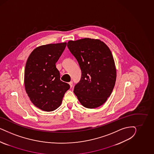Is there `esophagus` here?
<instances>
[{
  "label": "esophagus",
  "mask_w": 154,
  "mask_h": 154,
  "mask_svg": "<svg viewBox=\"0 0 154 154\" xmlns=\"http://www.w3.org/2000/svg\"><path fill=\"white\" fill-rule=\"evenodd\" d=\"M69 85H70V88H72V86H73V82L70 81V82H69Z\"/></svg>",
  "instance_id": "esophagus-1"
}]
</instances>
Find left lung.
I'll return each mask as SVG.
<instances>
[{"label": "left lung", "mask_w": 154, "mask_h": 154, "mask_svg": "<svg viewBox=\"0 0 154 154\" xmlns=\"http://www.w3.org/2000/svg\"><path fill=\"white\" fill-rule=\"evenodd\" d=\"M67 46L82 72L74 93L85 107L95 108L102 106L112 93L116 79L111 51L100 40L87 38L69 41Z\"/></svg>", "instance_id": "left-lung-1"}]
</instances>
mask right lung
Instances as JSON below:
<instances>
[{
    "label": "right lung",
    "mask_w": 154,
    "mask_h": 154,
    "mask_svg": "<svg viewBox=\"0 0 154 154\" xmlns=\"http://www.w3.org/2000/svg\"><path fill=\"white\" fill-rule=\"evenodd\" d=\"M66 43L38 47L29 56L25 65L24 84L31 102L44 111L55 110L61 104L69 85L61 81L56 63Z\"/></svg>",
    "instance_id": "1"
}]
</instances>
